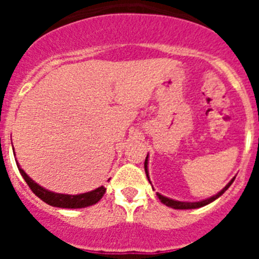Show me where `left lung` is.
<instances>
[{
  "label": "left lung",
  "mask_w": 259,
  "mask_h": 259,
  "mask_svg": "<svg viewBox=\"0 0 259 259\" xmlns=\"http://www.w3.org/2000/svg\"><path fill=\"white\" fill-rule=\"evenodd\" d=\"M144 166H145V174L146 176H148V180L150 182L149 179V174H148V155H146V159H145V163H144ZM233 180H235V178H233L232 180H231L230 183H228L226 187H224L223 189H222L219 193H217L215 196H212V197L207 198V200H203V201H198V202H182V201H175V200H171V198H167L164 197V196H162V194L157 193L158 198L161 200L162 203H164L166 206H170L172 207V209H179V210H187V209H197V207H202L205 206V205H207V203L212 202V201H215L218 197H221L222 194L224 193V192L227 191L228 188H230V185L232 184Z\"/></svg>",
  "instance_id": "8db88e82"
}]
</instances>
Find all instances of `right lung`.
Wrapping results in <instances>:
<instances>
[{
  "label": "right lung",
  "mask_w": 259,
  "mask_h": 259,
  "mask_svg": "<svg viewBox=\"0 0 259 259\" xmlns=\"http://www.w3.org/2000/svg\"><path fill=\"white\" fill-rule=\"evenodd\" d=\"M18 168H19V172L22 174L23 179L26 180V183L28 184L31 191L33 192L38 198H41L44 202L50 205V206L63 207V209H81V207L92 206V205H95V203H97L98 201L101 200L102 196H104L105 192H106V188L102 185V187H98L95 191L87 192V193L81 194H74V196H72V194L54 193V192L47 191V189L42 188L41 185H38L37 183L33 182V180L20 168L19 164H18Z\"/></svg>",
  "instance_id": "add662e5"
}]
</instances>
